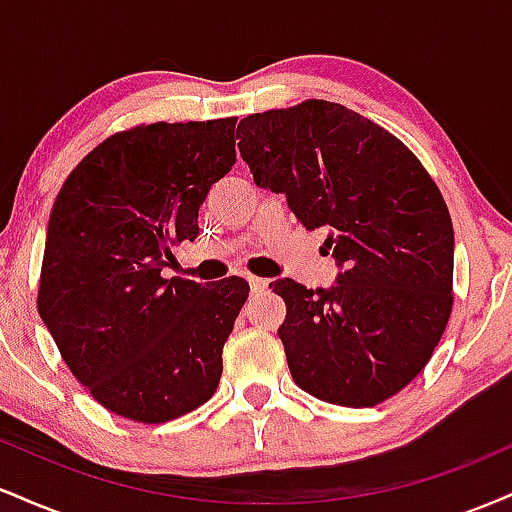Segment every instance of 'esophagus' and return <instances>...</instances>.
Segmentation results:
<instances>
[{
	"label": "esophagus",
	"mask_w": 512,
	"mask_h": 512,
	"mask_svg": "<svg viewBox=\"0 0 512 512\" xmlns=\"http://www.w3.org/2000/svg\"><path fill=\"white\" fill-rule=\"evenodd\" d=\"M248 284H250V289H252V291L260 293V291L267 289L269 281H267V279H262V276H248Z\"/></svg>",
	"instance_id": "34e87169"
}]
</instances>
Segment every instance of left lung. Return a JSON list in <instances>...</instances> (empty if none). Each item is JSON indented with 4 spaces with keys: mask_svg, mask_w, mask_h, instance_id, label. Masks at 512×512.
<instances>
[{
    "mask_svg": "<svg viewBox=\"0 0 512 512\" xmlns=\"http://www.w3.org/2000/svg\"><path fill=\"white\" fill-rule=\"evenodd\" d=\"M238 137L255 185L284 195L305 228H327L339 267L330 289L269 284L286 303L293 383L356 409L397 395L452 310L455 233L436 182L397 137L339 103L243 117Z\"/></svg>",
    "mask_w": 512,
    "mask_h": 512,
    "instance_id": "1",
    "label": "left lung"
}]
</instances>
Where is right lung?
<instances>
[{"instance_id": "add662e5", "label": "right lung", "mask_w": 512, "mask_h": 512, "mask_svg": "<svg viewBox=\"0 0 512 512\" xmlns=\"http://www.w3.org/2000/svg\"><path fill=\"white\" fill-rule=\"evenodd\" d=\"M236 163V117L113 134L52 207L38 313L74 378L125 419L163 424L216 392L248 301L240 276L202 286L161 272L195 240L199 207Z\"/></svg>"}]
</instances>
